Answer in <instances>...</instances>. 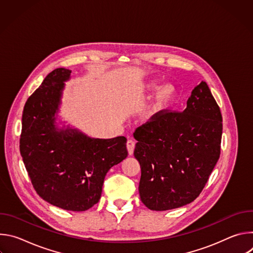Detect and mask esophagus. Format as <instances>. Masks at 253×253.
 Returning a JSON list of instances; mask_svg holds the SVG:
<instances>
[{
    "instance_id": "1",
    "label": "esophagus",
    "mask_w": 253,
    "mask_h": 253,
    "mask_svg": "<svg viewBox=\"0 0 253 253\" xmlns=\"http://www.w3.org/2000/svg\"><path fill=\"white\" fill-rule=\"evenodd\" d=\"M134 148H135V142L133 140H128L127 141V150H128L129 155L133 154Z\"/></svg>"
}]
</instances>
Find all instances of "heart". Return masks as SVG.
I'll return each mask as SVG.
<instances>
[{
    "label": "heart",
    "mask_w": 253,
    "mask_h": 253,
    "mask_svg": "<svg viewBox=\"0 0 253 253\" xmlns=\"http://www.w3.org/2000/svg\"><path fill=\"white\" fill-rule=\"evenodd\" d=\"M158 84L156 81H150L146 84H144L140 88V91L142 93H149L155 90ZM178 89L176 88L175 85L171 83H165L159 86L152 95L149 102L144 106L142 111L143 117L146 119H151L167 111L176 102V100L178 99Z\"/></svg>",
    "instance_id": "obj_1"
}]
</instances>
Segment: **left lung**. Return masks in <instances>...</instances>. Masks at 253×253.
Returning a JSON list of instances; mask_svg holds the SVG:
<instances>
[{"label":"left lung","mask_w":253,"mask_h":253,"mask_svg":"<svg viewBox=\"0 0 253 253\" xmlns=\"http://www.w3.org/2000/svg\"><path fill=\"white\" fill-rule=\"evenodd\" d=\"M133 135L141 201L151 210H170L194 201L208 181L220 155L222 116L201 81L182 112L165 111Z\"/></svg>","instance_id":"8db88e82"}]
</instances>
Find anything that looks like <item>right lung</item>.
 Masks as SVG:
<instances>
[{
	"instance_id": "1",
	"label": "right lung",
	"mask_w": 253,
	"mask_h": 253,
	"mask_svg": "<svg viewBox=\"0 0 253 253\" xmlns=\"http://www.w3.org/2000/svg\"><path fill=\"white\" fill-rule=\"evenodd\" d=\"M71 72L55 69L27 100L20 152L40 197L65 210L85 211L98 203L107 172L127 157V139L91 138L69 125L58 127Z\"/></svg>"
}]
</instances>
